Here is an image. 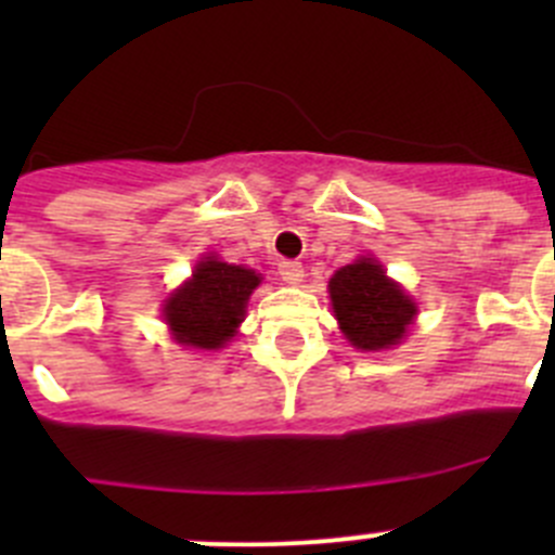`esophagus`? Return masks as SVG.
Instances as JSON below:
<instances>
[{"mask_svg": "<svg viewBox=\"0 0 555 555\" xmlns=\"http://www.w3.org/2000/svg\"><path fill=\"white\" fill-rule=\"evenodd\" d=\"M279 279H282L284 284H293V287H298L300 282H304V276H306V271H304V266H300L298 260H282L279 262Z\"/></svg>", "mask_w": 555, "mask_h": 555, "instance_id": "obj_1", "label": "esophagus"}]
</instances>
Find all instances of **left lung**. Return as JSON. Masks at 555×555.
I'll use <instances>...</instances> for the list:
<instances>
[{
	"label": "left lung",
	"mask_w": 555,
	"mask_h": 555,
	"mask_svg": "<svg viewBox=\"0 0 555 555\" xmlns=\"http://www.w3.org/2000/svg\"><path fill=\"white\" fill-rule=\"evenodd\" d=\"M327 289L340 333L354 349H391L405 338L416 317V304L386 276L376 257H360L335 271Z\"/></svg>",
	"instance_id": "1"
}]
</instances>
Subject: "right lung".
Returning a JSON list of instances; mask_svg holds the SVG:
<instances>
[{
    "mask_svg": "<svg viewBox=\"0 0 555 555\" xmlns=\"http://www.w3.org/2000/svg\"><path fill=\"white\" fill-rule=\"evenodd\" d=\"M260 282V273L251 268L231 266L215 255L195 262L193 276L164 304V319L173 340L188 349H222L238 333L246 300Z\"/></svg>",
    "mask_w": 555,
    "mask_h": 555,
    "instance_id": "right-lung-1",
    "label": "right lung"
}]
</instances>
